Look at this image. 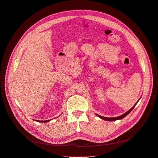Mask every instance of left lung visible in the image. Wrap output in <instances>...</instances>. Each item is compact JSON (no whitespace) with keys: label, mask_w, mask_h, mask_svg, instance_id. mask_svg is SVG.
Here are the masks:
<instances>
[{"label":"left lung","mask_w":158,"mask_h":158,"mask_svg":"<svg viewBox=\"0 0 158 158\" xmlns=\"http://www.w3.org/2000/svg\"><path fill=\"white\" fill-rule=\"evenodd\" d=\"M140 99H138V101H139L140 100ZM138 102H137V103H138ZM137 103L135 105V106H134L130 110H129V111H128L127 112H126L125 113H124L123 114H122V115H121V116H119V117H112V118H109V117H102V116H100V115H99V114H97V115L99 117H100L101 118H102V119H103V120H106V121H116V120H119V119H122V118H123L124 117H125L127 114H128V113H130L131 111H132V110L135 108V107L136 106V105L137 104Z\"/></svg>","instance_id":"1"}]
</instances>
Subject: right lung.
Masks as SVG:
<instances>
[{
	"label": "right lung",
	"instance_id": "add662e5",
	"mask_svg": "<svg viewBox=\"0 0 158 158\" xmlns=\"http://www.w3.org/2000/svg\"><path fill=\"white\" fill-rule=\"evenodd\" d=\"M50 120H47V121H37V122H40V123H47V122H48V121H49Z\"/></svg>",
	"mask_w": 158,
	"mask_h": 158
}]
</instances>
